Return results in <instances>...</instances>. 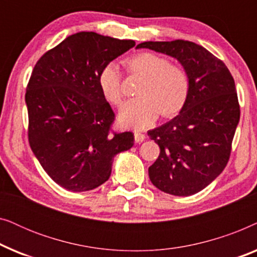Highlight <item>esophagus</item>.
Wrapping results in <instances>:
<instances>
[{
    "label": "esophagus",
    "mask_w": 257,
    "mask_h": 257,
    "mask_svg": "<svg viewBox=\"0 0 257 257\" xmlns=\"http://www.w3.org/2000/svg\"><path fill=\"white\" fill-rule=\"evenodd\" d=\"M144 140H145V135H143L142 132L136 131L135 132V142L136 143H142V142H144Z\"/></svg>",
    "instance_id": "1"
}]
</instances>
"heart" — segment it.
<instances>
[{
	"label": "heart",
	"instance_id": "b5f03b06",
	"mask_svg": "<svg viewBox=\"0 0 257 257\" xmlns=\"http://www.w3.org/2000/svg\"><path fill=\"white\" fill-rule=\"evenodd\" d=\"M124 64L130 75L140 77L142 82L137 87V98L126 101L120 108L118 120L121 126L143 130L152 125L158 114L171 118L182 110L189 92V79L184 68L147 51L132 55ZM98 85L108 103L115 106L121 103V76L114 64L101 69Z\"/></svg>",
	"mask_w": 257,
	"mask_h": 257
}]
</instances>
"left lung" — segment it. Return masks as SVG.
Listing matches in <instances>:
<instances>
[{
  "label": "left lung",
  "instance_id": "left-lung-1",
  "mask_svg": "<svg viewBox=\"0 0 257 257\" xmlns=\"http://www.w3.org/2000/svg\"><path fill=\"white\" fill-rule=\"evenodd\" d=\"M140 48L177 58L187 72L189 92L180 113L147 132L160 147L149 175L160 191L193 195L215 180L229 160L240 120L234 78L221 59L193 42H144Z\"/></svg>",
  "mask_w": 257,
  "mask_h": 257
}]
</instances>
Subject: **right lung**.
<instances>
[{
    "mask_svg": "<svg viewBox=\"0 0 257 257\" xmlns=\"http://www.w3.org/2000/svg\"><path fill=\"white\" fill-rule=\"evenodd\" d=\"M136 45L82 31L45 52L27 86L28 138L41 166L71 192L108 180L115 154L133 146L132 132H112L114 113L98 85L101 69Z\"/></svg>",
    "mask_w": 257,
    "mask_h": 257,
    "instance_id": "right-lung-1",
    "label": "right lung"
}]
</instances>
